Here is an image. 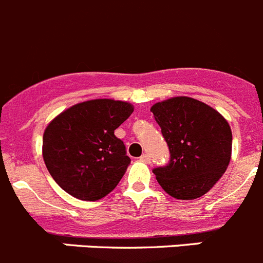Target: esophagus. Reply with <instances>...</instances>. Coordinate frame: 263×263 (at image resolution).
<instances>
[{"instance_id":"obj_1","label":"esophagus","mask_w":263,"mask_h":263,"mask_svg":"<svg viewBox=\"0 0 263 263\" xmlns=\"http://www.w3.org/2000/svg\"><path fill=\"white\" fill-rule=\"evenodd\" d=\"M139 160L143 161V163H150L151 158H150V155H147V154H143V155H142L141 158H139Z\"/></svg>"}]
</instances>
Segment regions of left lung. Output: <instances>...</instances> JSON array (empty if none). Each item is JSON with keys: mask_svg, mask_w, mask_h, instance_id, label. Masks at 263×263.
Here are the masks:
<instances>
[{"mask_svg": "<svg viewBox=\"0 0 263 263\" xmlns=\"http://www.w3.org/2000/svg\"><path fill=\"white\" fill-rule=\"evenodd\" d=\"M151 112L170 148L167 164L153 170L159 185L177 199L199 198L230 164V125L214 108L186 96L156 103Z\"/></svg>", "mask_w": 263, "mask_h": 263, "instance_id": "left-lung-1", "label": "left lung"}]
</instances>
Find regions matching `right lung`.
<instances>
[{"label":"right lung","instance_id":"1","mask_svg":"<svg viewBox=\"0 0 263 263\" xmlns=\"http://www.w3.org/2000/svg\"><path fill=\"white\" fill-rule=\"evenodd\" d=\"M129 103L96 99L73 105L47 126L43 158L53 180L82 201L112 192L130 164L115 130L133 113Z\"/></svg>","mask_w":263,"mask_h":263}]
</instances>
